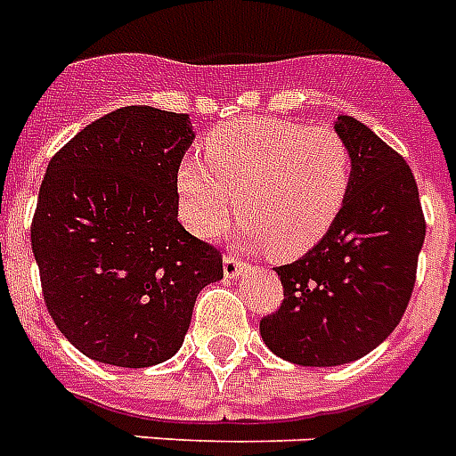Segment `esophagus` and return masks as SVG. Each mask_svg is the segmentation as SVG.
Here are the masks:
<instances>
[{"label": "esophagus", "instance_id": "obj_1", "mask_svg": "<svg viewBox=\"0 0 456 456\" xmlns=\"http://www.w3.org/2000/svg\"><path fill=\"white\" fill-rule=\"evenodd\" d=\"M222 270H224V277L227 279H236L241 277V274H246L250 267L246 263H241V260H236V257L224 256V260H222Z\"/></svg>", "mask_w": 456, "mask_h": 456}]
</instances>
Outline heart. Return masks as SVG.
I'll list each match as a JSON object with an SVG mask.
<instances>
[{"label":"heart","mask_w":456,"mask_h":456,"mask_svg":"<svg viewBox=\"0 0 456 456\" xmlns=\"http://www.w3.org/2000/svg\"><path fill=\"white\" fill-rule=\"evenodd\" d=\"M350 172L338 132L281 118H241L210 132L206 158H182V217L199 236H213L236 208L243 246L298 257L336 222Z\"/></svg>","instance_id":"b5f03b06"}]
</instances>
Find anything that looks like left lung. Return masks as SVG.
I'll return each mask as SVG.
<instances>
[{"label": "left lung", "mask_w": 456, "mask_h": 456, "mask_svg": "<svg viewBox=\"0 0 456 456\" xmlns=\"http://www.w3.org/2000/svg\"><path fill=\"white\" fill-rule=\"evenodd\" d=\"M353 172L324 239L274 267L279 312L260 322L265 346L300 367H338L369 354L400 324L411 298L426 222L404 158L350 116L333 123Z\"/></svg>", "instance_id": "1"}]
</instances>
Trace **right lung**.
<instances>
[{
	"mask_svg": "<svg viewBox=\"0 0 456 456\" xmlns=\"http://www.w3.org/2000/svg\"><path fill=\"white\" fill-rule=\"evenodd\" d=\"M184 113L125 106L49 160L32 217L46 310L89 360L144 369L170 360L220 250L177 220V167L193 142Z\"/></svg>",
	"mask_w": 456,
	"mask_h": 456,
	"instance_id": "right-lung-1",
	"label": "right lung"
}]
</instances>
